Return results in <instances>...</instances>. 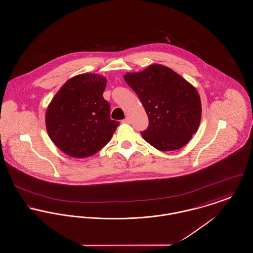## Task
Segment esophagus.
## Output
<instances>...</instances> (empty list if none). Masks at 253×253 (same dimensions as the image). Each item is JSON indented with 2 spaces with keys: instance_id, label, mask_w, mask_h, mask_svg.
<instances>
[{
  "instance_id": "34e87169",
  "label": "esophagus",
  "mask_w": 253,
  "mask_h": 253,
  "mask_svg": "<svg viewBox=\"0 0 253 253\" xmlns=\"http://www.w3.org/2000/svg\"><path fill=\"white\" fill-rule=\"evenodd\" d=\"M122 123H125V124H130V119H129L128 117H126V119H124V120L122 121Z\"/></svg>"
}]
</instances>
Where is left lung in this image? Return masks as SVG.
Segmentation results:
<instances>
[{
  "label": "left lung",
  "instance_id": "left-lung-1",
  "mask_svg": "<svg viewBox=\"0 0 253 253\" xmlns=\"http://www.w3.org/2000/svg\"><path fill=\"white\" fill-rule=\"evenodd\" d=\"M136 92L149 118L145 141L167 152L179 150L197 131L201 120V101L196 89L167 67L152 65L124 76Z\"/></svg>",
  "mask_w": 253,
  "mask_h": 253
}]
</instances>
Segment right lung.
<instances>
[{"instance_id":"1","label":"right lung","mask_w":253,"mask_h":253,"mask_svg":"<svg viewBox=\"0 0 253 253\" xmlns=\"http://www.w3.org/2000/svg\"><path fill=\"white\" fill-rule=\"evenodd\" d=\"M103 76L84 73L70 78L46 111V129L54 144L72 158H88L112 138L119 122L110 119L103 98Z\"/></svg>"}]
</instances>
